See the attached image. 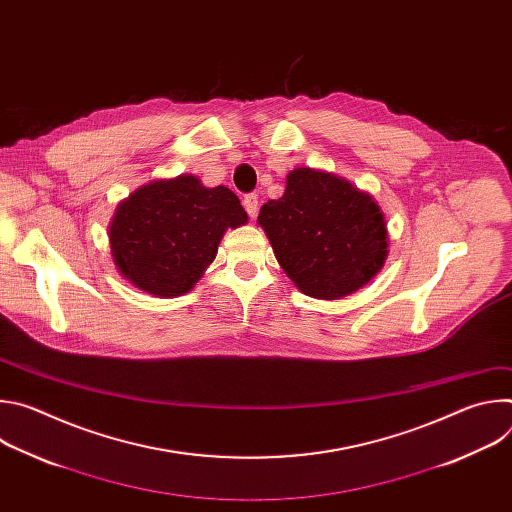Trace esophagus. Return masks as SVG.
I'll use <instances>...</instances> for the list:
<instances>
[{
    "mask_svg": "<svg viewBox=\"0 0 512 512\" xmlns=\"http://www.w3.org/2000/svg\"><path fill=\"white\" fill-rule=\"evenodd\" d=\"M243 206H245V210H247V214L251 216V218H255L257 216V210H259V198H257V194H247L245 198H243Z\"/></svg>",
    "mask_w": 512,
    "mask_h": 512,
    "instance_id": "esophagus-1",
    "label": "esophagus"
}]
</instances>
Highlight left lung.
<instances>
[{
    "instance_id": "obj_1",
    "label": "left lung",
    "mask_w": 512,
    "mask_h": 512,
    "mask_svg": "<svg viewBox=\"0 0 512 512\" xmlns=\"http://www.w3.org/2000/svg\"><path fill=\"white\" fill-rule=\"evenodd\" d=\"M257 223L287 277L306 296L338 300L375 277L387 257V223L373 196L326 172H289Z\"/></svg>"
}]
</instances>
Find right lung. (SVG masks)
Masks as SVG:
<instances>
[{
  "label": "right lung",
  "instance_id": "1",
  "mask_svg": "<svg viewBox=\"0 0 512 512\" xmlns=\"http://www.w3.org/2000/svg\"><path fill=\"white\" fill-rule=\"evenodd\" d=\"M245 223L241 200L225 186L204 188L194 176L158 180L119 204L111 253L135 287L172 298L186 294L214 261L225 231Z\"/></svg>",
  "mask_w": 512,
  "mask_h": 512
}]
</instances>
